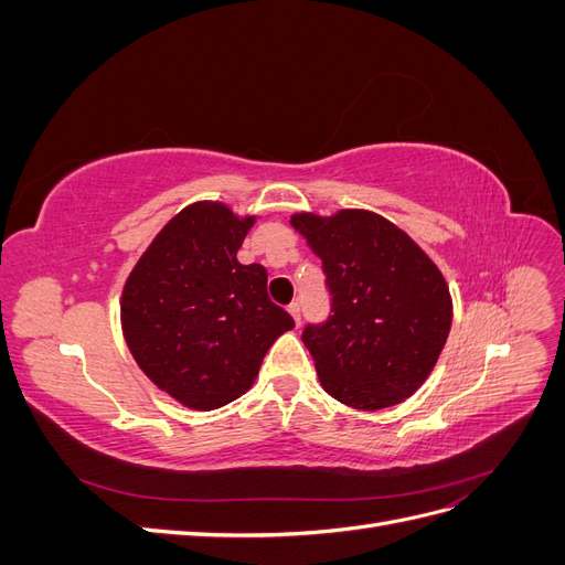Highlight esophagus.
I'll list each match as a JSON object with an SVG mask.
<instances>
[{
  "label": "esophagus",
  "mask_w": 565,
  "mask_h": 565,
  "mask_svg": "<svg viewBox=\"0 0 565 565\" xmlns=\"http://www.w3.org/2000/svg\"><path fill=\"white\" fill-rule=\"evenodd\" d=\"M287 311H289V316H292V318H295V322H297V324L301 322V306H299L297 301H292V303H289V306H287Z\"/></svg>",
  "instance_id": "1"
}]
</instances>
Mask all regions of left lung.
<instances>
[{
    "label": "left lung",
    "mask_w": 565,
    "mask_h": 565,
    "mask_svg": "<svg viewBox=\"0 0 565 565\" xmlns=\"http://www.w3.org/2000/svg\"><path fill=\"white\" fill-rule=\"evenodd\" d=\"M322 259L332 316L301 339L322 388L355 409L398 405L429 377L452 324L450 289L426 252L367 210L292 214Z\"/></svg>",
    "instance_id": "left-lung-1"
}]
</instances>
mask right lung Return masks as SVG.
<instances>
[{"mask_svg": "<svg viewBox=\"0 0 565 565\" xmlns=\"http://www.w3.org/2000/svg\"><path fill=\"white\" fill-rule=\"evenodd\" d=\"M256 216L228 204H188L131 268L119 299L125 341L146 377L191 409L241 398L266 351L295 320L266 292L262 264L237 249Z\"/></svg>", "mask_w": 565, "mask_h": 565, "instance_id": "right-lung-1", "label": "right lung"}]
</instances>
